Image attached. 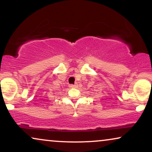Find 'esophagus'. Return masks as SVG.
<instances>
[{
  "label": "esophagus",
  "mask_w": 152,
  "mask_h": 152,
  "mask_svg": "<svg viewBox=\"0 0 152 152\" xmlns=\"http://www.w3.org/2000/svg\"><path fill=\"white\" fill-rule=\"evenodd\" d=\"M77 86H78V85L77 84H70L69 85L70 88H77Z\"/></svg>",
  "instance_id": "34e87169"
}]
</instances>
